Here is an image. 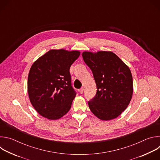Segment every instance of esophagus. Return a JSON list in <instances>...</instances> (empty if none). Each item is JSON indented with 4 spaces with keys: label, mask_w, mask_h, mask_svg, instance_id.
I'll return each mask as SVG.
<instances>
[{
    "label": "esophagus",
    "mask_w": 160,
    "mask_h": 160,
    "mask_svg": "<svg viewBox=\"0 0 160 160\" xmlns=\"http://www.w3.org/2000/svg\"><path fill=\"white\" fill-rule=\"evenodd\" d=\"M78 91H79V92H80V94H83V88L82 87V88H80Z\"/></svg>",
    "instance_id": "34e87169"
}]
</instances>
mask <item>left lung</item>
I'll list each match as a JSON object with an SVG mask.
<instances>
[{"mask_svg":"<svg viewBox=\"0 0 160 160\" xmlns=\"http://www.w3.org/2000/svg\"><path fill=\"white\" fill-rule=\"evenodd\" d=\"M97 85L95 97L88 102L94 115L102 120L115 119L128 106L133 94V80L128 66L111 51L82 53Z\"/></svg>","mask_w":160,"mask_h":160,"instance_id":"left-lung-1","label":"left lung"}]
</instances>
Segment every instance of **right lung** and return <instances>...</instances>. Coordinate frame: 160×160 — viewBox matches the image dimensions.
<instances>
[{"label":"right lung","mask_w":160,"mask_h":160,"mask_svg":"<svg viewBox=\"0 0 160 160\" xmlns=\"http://www.w3.org/2000/svg\"><path fill=\"white\" fill-rule=\"evenodd\" d=\"M80 52L52 49L32 64L28 77L31 104L40 115L58 120L69 111L76 92L72 86L70 68Z\"/></svg>","instance_id":"1"}]
</instances>
